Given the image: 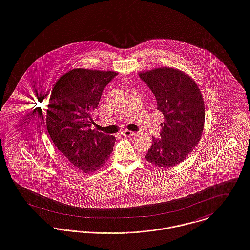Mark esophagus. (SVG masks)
Returning a JSON list of instances; mask_svg holds the SVG:
<instances>
[{
    "mask_svg": "<svg viewBox=\"0 0 250 250\" xmlns=\"http://www.w3.org/2000/svg\"><path fill=\"white\" fill-rule=\"evenodd\" d=\"M121 134L125 136H135V132H132V131H129V130H122Z\"/></svg>",
    "mask_w": 250,
    "mask_h": 250,
    "instance_id": "esophagus-1",
    "label": "esophagus"
}]
</instances>
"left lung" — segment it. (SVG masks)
I'll list each match as a JSON object with an SVG mask.
<instances>
[{
  "mask_svg": "<svg viewBox=\"0 0 250 250\" xmlns=\"http://www.w3.org/2000/svg\"><path fill=\"white\" fill-rule=\"evenodd\" d=\"M139 77L154 93L164 119L160 137L145 155L150 163L171 167L188 157L198 145L205 125V102L195 81L179 69L155 68Z\"/></svg>",
  "mask_w": 250,
  "mask_h": 250,
  "instance_id": "left-lung-1",
  "label": "left lung"
}]
</instances>
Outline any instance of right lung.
<instances>
[{"mask_svg":"<svg viewBox=\"0 0 250 250\" xmlns=\"http://www.w3.org/2000/svg\"><path fill=\"white\" fill-rule=\"evenodd\" d=\"M114 71L75 68L59 78L51 91L46 127L68 163L84 173L102 167L113 152L115 138L91 130L94 111Z\"/></svg>","mask_w":250,"mask_h":250,"instance_id":"1","label":"right lung"}]
</instances>
